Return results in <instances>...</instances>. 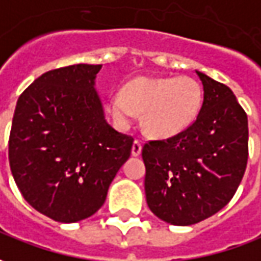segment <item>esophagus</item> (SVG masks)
Instances as JSON below:
<instances>
[{
    "mask_svg": "<svg viewBox=\"0 0 261 261\" xmlns=\"http://www.w3.org/2000/svg\"><path fill=\"white\" fill-rule=\"evenodd\" d=\"M142 152V143L141 141H135L132 145V154L134 156H139Z\"/></svg>",
    "mask_w": 261,
    "mask_h": 261,
    "instance_id": "obj_1",
    "label": "esophagus"
}]
</instances>
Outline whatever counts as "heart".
Listing matches in <instances>:
<instances>
[{
    "instance_id": "1",
    "label": "heart",
    "mask_w": 261,
    "mask_h": 261,
    "mask_svg": "<svg viewBox=\"0 0 261 261\" xmlns=\"http://www.w3.org/2000/svg\"><path fill=\"white\" fill-rule=\"evenodd\" d=\"M202 102V86L190 76L136 78L113 93L108 109L120 126H129L143 112L142 125L148 134L170 138L193 123Z\"/></svg>"
}]
</instances>
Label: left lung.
I'll return each mask as SVG.
<instances>
[{
  "label": "left lung",
  "mask_w": 261,
  "mask_h": 261,
  "mask_svg": "<svg viewBox=\"0 0 261 261\" xmlns=\"http://www.w3.org/2000/svg\"><path fill=\"white\" fill-rule=\"evenodd\" d=\"M196 73L204 93L195 122L142 149L149 209L175 226L199 223L223 209L243 179L249 158L247 115L234 93Z\"/></svg>",
  "instance_id": "1"
}]
</instances>
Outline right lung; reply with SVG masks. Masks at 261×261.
I'll return each mask as SVG.
<instances>
[{
  "instance_id": "obj_1",
  "label": "right lung",
  "mask_w": 261,
  "mask_h": 261,
  "mask_svg": "<svg viewBox=\"0 0 261 261\" xmlns=\"http://www.w3.org/2000/svg\"><path fill=\"white\" fill-rule=\"evenodd\" d=\"M100 68L52 69L18 98L8 145L11 172L25 200L55 222L73 223L96 213L130 156L134 138L105 120L95 91Z\"/></svg>"
}]
</instances>
